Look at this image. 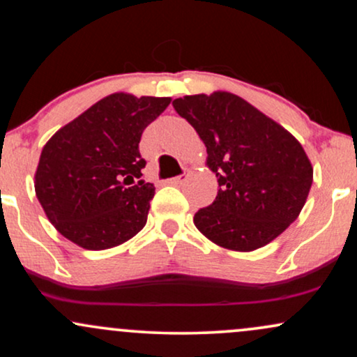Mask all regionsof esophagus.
Wrapping results in <instances>:
<instances>
[{
    "label": "esophagus",
    "instance_id": "1",
    "mask_svg": "<svg viewBox=\"0 0 357 357\" xmlns=\"http://www.w3.org/2000/svg\"><path fill=\"white\" fill-rule=\"evenodd\" d=\"M185 180H187V174H180V175H177V177L168 180V183H172V185H182Z\"/></svg>",
    "mask_w": 357,
    "mask_h": 357
}]
</instances>
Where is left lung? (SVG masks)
<instances>
[{
    "instance_id": "obj_1",
    "label": "left lung",
    "mask_w": 357,
    "mask_h": 357,
    "mask_svg": "<svg viewBox=\"0 0 357 357\" xmlns=\"http://www.w3.org/2000/svg\"><path fill=\"white\" fill-rule=\"evenodd\" d=\"M207 148L219 192L194 215L206 238L232 251L273 241L298 218L314 180L303 148L283 126L231 92L175 99Z\"/></svg>"
}]
</instances>
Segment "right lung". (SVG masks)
<instances>
[{
  "label": "right lung",
  "instance_id": "1",
  "mask_svg": "<svg viewBox=\"0 0 357 357\" xmlns=\"http://www.w3.org/2000/svg\"><path fill=\"white\" fill-rule=\"evenodd\" d=\"M170 98L116 92L55 133L43 146L35 192L60 234L84 250H107L145 227L153 183L142 178L143 130Z\"/></svg>",
  "mask_w": 357,
  "mask_h": 357
}]
</instances>
